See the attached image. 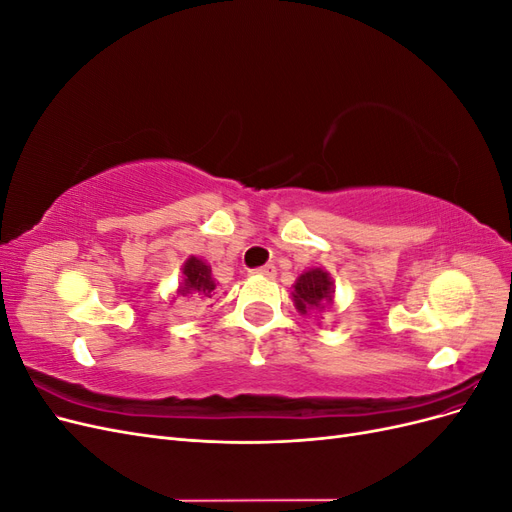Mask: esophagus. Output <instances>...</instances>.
<instances>
[{"label": "esophagus", "mask_w": 512, "mask_h": 512, "mask_svg": "<svg viewBox=\"0 0 512 512\" xmlns=\"http://www.w3.org/2000/svg\"><path fill=\"white\" fill-rule=\"evenodd\" d=\"M252 273L260 275V277H269V280H271V277H275V267L273 265H265V267H260V269H254Z\"/></svg>", "instance_id": "obj_1"}]
</instances>
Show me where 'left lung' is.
<instances>
[{
    "label": "left lung",
    "mask_w": 512,
    "mask_h": 512,
    "mask_svg": "<svg viewBox=\"0 0 512 512\" xmlns=\"http://www.w3.org/2000/svg\"><path fill=\"white\" fill-rule=\"evenodd\" d=\"M290 294L301 316H320L335 303V282L329 271L307 269L297 277Z\"/></svg>",
    "instance_id": "8db88e82"
}]
</instances>
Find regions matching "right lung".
I'll use <instances>...</instances> for the list:
<instances>
[{"instance_id": "1", "label": "right lung", "mask_w": 512, "mask_h": 512, "mask_svg": "<svg viewBox=\"0 0 512 512\" xmlns=\"http://www.w3.org/2000/svg\"><path fill=\"white\" fill-rule=\"evenodd\" d=\"M215 288H218V282H215V277L211 273V265H207V262L198 256H188V260H185L181 267L177 297H192V299L205 301V299H211Z\"/></svg>"}]
</instances>
